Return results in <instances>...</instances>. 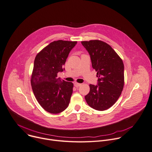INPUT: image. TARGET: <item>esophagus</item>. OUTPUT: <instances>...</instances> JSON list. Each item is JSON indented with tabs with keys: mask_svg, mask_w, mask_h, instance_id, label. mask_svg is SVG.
I'll return each mask as SVG.
<instances>
[{
	"mask_svg": "<svg viewBox=\"0 0 152 152\" xmlns=\"http://www.w3.org/2000/svg\"><path fill=\"white\" fill-rule=\"evenodd\" d=\"M81 85V84H80V83H74V86H75L76 88L80 87Z\"/></svg>",
	"mask_w": 152,
	"mask_h": 152,
	"instance_id": "1",
	"label": "esophagus"
}]
</instances>
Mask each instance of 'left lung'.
<instances>
[{
    "label": "left lung",
    "instance_id": "left-lung-1",
    "mask_svg": "<svg viewBox=\"0 0 152 152\" xmlns=\"http://www.w3.org/2000/svg\"><path fill=\"white\" fill-rule=\"evenodd\" d=\"M81 43L90 54L92 67L98 77V85H89L90 91L85 99L95 110H107L116 103L124 88L123 60L106 42L92 40Z\"/></svg>",
    "mask_w": 152,
    "mask_h": 152
}]
</instances>
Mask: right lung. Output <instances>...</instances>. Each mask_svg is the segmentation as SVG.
<instances>
[{
	"label": "right lung",
	"instance_id": "obj_1",
	"mask_svg": "<svg viewBox=\"0 0 152 152\" xmlns=\"http://www.w3.org/2000/svg\"><path fill=\"white\" fill-rule=\"evenodd\" d=\"M77 42L59 40L45 47L37 54L31 74L32 91L39 104L48 112L57 114L68 106L73 92L72 82L57 78L71 50Z\"/></svg>",
	"mask_w": 152,
	"mask_h": 152
}]
</instances>
